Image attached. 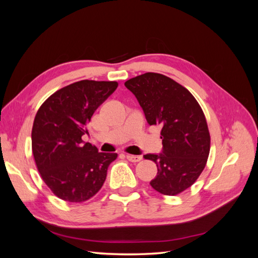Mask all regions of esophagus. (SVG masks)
I'll return each mask as SVG.
<instances>
[{
    "label": "esophagus",
    "mask_w": 258,
    "mask_h": 258,
    "mask_svg": "<svg viewBox=\"0 0 258 258\" xmlns=\"http://www.w3.org/2000/svg\"><path fill=\"white\" fill-rule=\"evenodd\" d=\"M126 157L129 161L131 162H139L142 160V156H137V155H130V154H127Z\"/></svg>",
    "instance_id": "obj_1"
}]
</instances>
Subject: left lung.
Segmentation results:
<instances>
[{
  "label": "left lung",
  "instance_id": "8db88e82",
  "mask_svg": "<svg viewBox=\"0 0 258 258\" xmlns=\"http://www.w3.org/2000/svg\"><path fill=\"white\" fill-rule=\"evenodd\" d=\"M151 126L161 127L162 153L144 158L157 166L151 186L167 196L190 187L204 171L211 138L204 111L191 93L170 77L148 72L124 83Z\"/></svg>",
  "mask_w": 258,
  "mask_h": 258
}]
</instances>
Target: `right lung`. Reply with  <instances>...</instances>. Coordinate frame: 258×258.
<instances>
[{
  "label": "right lung",
  "instance_id": "right-lung-1",
  "mask_svg": "<svg viewBox=\"0 0 258 258\" xmlns=\"http://www.w3.org/2000/svg\"><path fill=\"white\" fill-rule=\"evenodd\" d=\"M117 86V82H76L52 93L38 108L31 135L33 157L43 181L58 198L84 202L102 187L117 154L99 153L82 137Z\"/></svg>",
  "mask_w": 258,
  "mask_h": 258
}]
</instances>
